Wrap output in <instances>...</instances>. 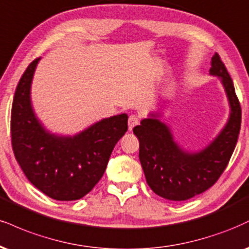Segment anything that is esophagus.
<instances>
[{
  "label": "esophagus",
  "mask_w": 249,
  "mask_h": 249,
  "mask_svg": "<svg viewBox=\"0 0 249 249\" xmlns=\"http://www.w3.org/2000/svg\"><path fill=\"white\" fill-rule=\"evenodd\" d=\"M138 124H139V117L137 115H131L128 117V130L132 131V128Z\"/></svg>",
  "instance_id": "esophagus-1"
}]
</instances>
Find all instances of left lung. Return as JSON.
Instances as JSON below:
<instances>
[{
  "instance_id": "8db88e82",
  "label": "left lung",
  "mask_w": 249,
  "mask_h": 249,
  "mask_svg": "<svg viewBox=\"0 0 249 249\" xmlns=\"http://www.w3.org/2000/svg\"><path fill=\"white\" fill-rule=\"evenodd\" d=\"M210 73L220 77L231 113L219 136L203 151H183L174 142L169 127L153 113L133 128L139 139V160L146 181L155 194L166 199L187 200L211 188L229 164L238 142L241 126L240 102L218 53L212 56Z\"/></svg>"
}]
</instances>
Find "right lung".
Here are the masks:
<instances>
[{
  "label": "right lung",
  "instance_id": "right-lung-1",
  "mask_svg": "<svg viewBox=\"0 0 249 249\" xmlns=\"http://www.w3.org/2000/svg\"><path fill=\"white\" fill-rule=\"evenodd\" d=\"M38 61L28 66L15 91L10 121L15 158L41 193L56 200L80 199L103 176L113 147L127 131V115L102 119L74 137L47 132L30 100Z\"/></svg>",
  "mask_w": 249,
  "mask_h": 249
}]
</instances>
